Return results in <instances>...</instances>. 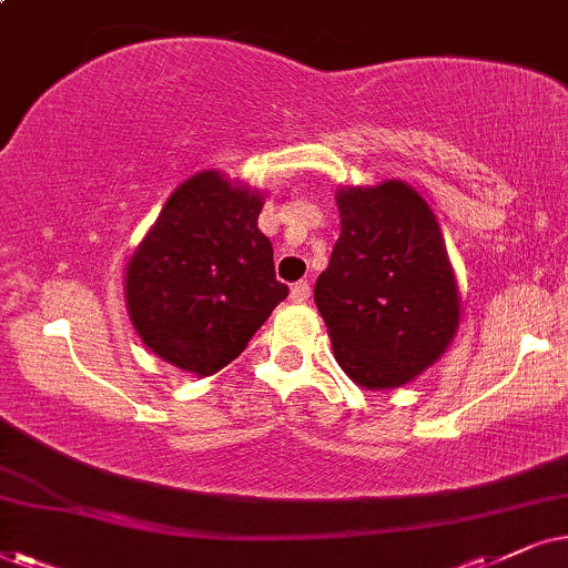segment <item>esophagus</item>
<instances>
[{"label":"esophagus","mask_w":568,"mask_h":568,"mask_svg":"<svg viewBox=\"0 0 568 568\" xmlns=\"http://www.w3.org/2000/svg\"><path fill=\"white\" fill-rule=\"evenodd\" d=\"M308 296H312V288H308L306 280H301V283L291 285V301H293V304H306Z\"/></svg>","instance_id":"obj_1"}]
</instances>
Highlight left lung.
I'll return each instance as SVG.
<instances>
[{
  "instance_id": "1",
  "label": "left lung",
  "mask_w": 568,
  "mask_h": 568,
  "mask_svg": "<svg viewBox=\"0 0 568 568\" xmlns=\"http://www.w3.org/2000/svg\"><path fill=\"white\" fill-rule=\"evenodd\" d=\"M339 239L316 277L339 368L363 389H395L442 358L459 327V288L428 202L410 184L339 186Z\"/></svg>"
}]
</instances>
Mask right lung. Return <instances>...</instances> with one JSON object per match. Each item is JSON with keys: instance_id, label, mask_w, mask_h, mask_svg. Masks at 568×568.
I'll use <instances>...</instances> for the list:
<instances>
[{"instance_id": "right-lung-1", "label": "right lung", "mask_w": 568, "mask_h": 568, "mask_svg": "<svg viewBox=\"0 0 568 568\" xmlns=\"http://www.w3.org/2000/svg\"><path fill=\"white\" fill-rule=\"evenodd\" d=\"M264 194L221 171L173 189L124 275L132 327L158 358L194 376L229 366L288 285L256 229Z\"/></svg>"}]
</instances>
